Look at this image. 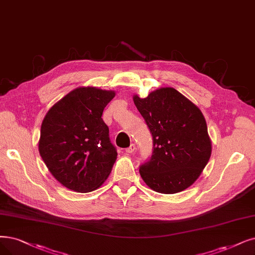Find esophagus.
<instances>
[{
    "label": "esophagus",
    "mask_w": 255,
    "mask_h": 255,
    "mask_svg": "<svg viewBox=\"0 0 255 255\" xmlns=\"http://www.w3.org/2000/svg\"><path fill=\"white\" fill-rule=\"evenodd\" d=\"M136 145L135 144H130V146L129 147H128L127 149H126V152L128 155H131V154H134V152L136 151Z\"/></svg>",
    "instance_id": "1"
}]
</instances>
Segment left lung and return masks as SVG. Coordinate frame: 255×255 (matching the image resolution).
Returning <instances> with one entry per match:
<instances>
[{
    "mask_svg": "<svg viewBox=\"0 0 255 255\" xmlns=\"http://www.w3.org/2000/svg\"><path fill=\"white\" fill-rule=\"evenodd\" d=\"M134 104L150 130L152 155L139 168L145 184L160 193L185 190L211 156V140L201 110L174 88H160Z\"/></svg>",
    "mask_w": 255,
    "mask_h": 255,
    "instance_id": "obj_1",
    "label": "left lung"
}]
</instances>
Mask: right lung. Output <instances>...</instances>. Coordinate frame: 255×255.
Listing matches in <instances>:
<instances>
[{
  "label": "right lung",
  "instance_id": "obj_1",
  "mask_svg": "<svg viewBox=\"0 0 255 255\" xmlns=\"http://www.w3.org/2000/svg\"><path fill=\"white\" fill-rule=\"evenodd\" d=\"M115 91L79 87L50 108L40 127L39 155L62 185L77 192L99 188L117 159L103 112Z\"/></svg>",
  "mask_w": 255,
  "mask_h": 255
}]
</instances>
